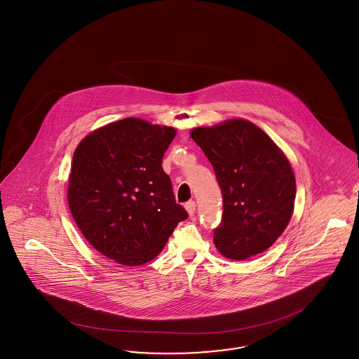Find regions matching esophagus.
<instances>
[{"instance_id": "1", "label": "esophagus", "mask_w": 359, "mask_h": 359, "mask_svg": "<svg viewBox=\"0 0 359 359\" xmlns=\"http://www.w3.org/2000/svg\"><path fill=\"white\" fill-rule=\"evenodd\" d=\"M185 209H187V212H188V215L189 216H194L196 212V203L195 201H188V203H185Z\"/></svg>"}]
</instances>
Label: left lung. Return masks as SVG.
Here are the masks:
<instances>
[{"label": "left lung", "mask_w": 359, "mask_h": 359, "mask_svg": "<svg viewBox=\"0 0 359 359\" xmlns=\"http://www.w3.org/2000/svg\"><path fill=\"white\" fill-rule=\"evenodd\" d=\"M191 137L213 165L222 192V218L213 230L218 251L245 261L267 250L294 212L296 182L285 155L250 121L196 128Z\"/></svg>", "instance_id": "obj_1"}]
</instances>
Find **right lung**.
<instances>
[{"instance_id":"right-lung-1","label":"right lung","mask_w":359,"mask_h":359,"mask_svg":"<svg viewBox=\"0 0 359 359\" xmlns=\"http://www.w3.org/2000/svg\"><path fill=\"white\" fill-rule=\"evenodd\" d=\"M174 128L141 118L111 122L77 146L68 205L88 242L102 255L140 266L154 259L188 217L162 168Z\"/></svg>"}]
</instances>
